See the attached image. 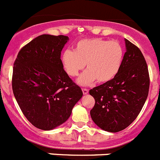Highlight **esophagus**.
I'll return each instance as SVG.
<instances>
[{
  "instance_id": "34e87169",
  "label": "esophagus",
  "mask_w": 160,
  "mask_h": 160,
  "mask_svg": "<svg viewBox=\"0 0 160 160\" xmlns=\"http://www.w3.org/2000/svg\"><path fill=\"white\" fill-rule=\"evenodd\" d=\"M82 92L83 94H87L89 93V90L88 89H82Z\"/></svg>"
}]
</instances>
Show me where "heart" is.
<instances>
[{
	"label": "heart",
	"instance_id": "obj_1",
	"mask_svg": "<svg viewBox=\"0 0 160 160\" xmlns=\"http://www.w3.org/2000/svg\"><path fill=\"white\" fill-rule=\"evenodd\" d=\"M123 60V48L118 42L100 38L82 39L75 44L73 51L62 53L61 62L68 75L75 77L84 68L87 70L78 79V84L89 86L98 80L108 82L119 71Z\"/></svg>",
	"mask_w": 160,
	"mask_h": 160
}]
</instances>
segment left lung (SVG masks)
<instances>
[{
    "label": "left lung",
    "mask_w": 160,
    "mask_h": 160,
    "mask_svg": "<svg viewBox=\"0 0 160 160\" xmlns=\"http://www.w3.org/2000/svg\"><path fill=\"white\" fill-rule=\"evenodd\" d=\"M126 53L116 76L90 90L95 104L90 111L94 123L108 132L131 125L140 113L149 91L148 66L140 49L125 39Z\"/></svg>",
    "instance_id": "8db88e82"
}]
</instances>
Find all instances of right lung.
Returning <instances> with one entry per match:
<instances>
[{"label": "right lung", "mask_w": 160, "mask_h": 160, "mask_svg": "<svg viewBox=\"0 0 160 160\" xmlns=\"http://www.w3.org/2000/svg\"><path fill=\"white\" fill-rule=\"evenodd\" d=\"M68 41L63 35L38 36L20 50L14 62V97L38 129L50 131L64 123L82 97L81 88L61 62V52Z\"/></svg>", "instance_id": "right-lung-1"}]
</instances>
